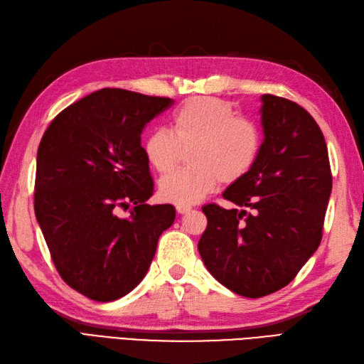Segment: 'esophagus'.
<instances>
[{
  "label": "esophagus",
  "mask_w": 364,
  "mask_h": 364,
  "mask_svg": "<svg viewBox=\"0 0 364 364\" xmlns=\"http://www.w3.org/2000/svg\"><path fill=\"white\" fill-rule=\"evenodd\" d=\"M191 210H192L191 206H181V204H178V206H176V212L181 213V215H184V213H189Z\"/></svg>",
  "instance_id": "obj_1"
}]
</instances>
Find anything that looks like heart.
I'll return each mask as SVG.
<instances>
[{"label": "heart", "mask_w": 364, "mask_h": 364, "mask_svg": "<svg viewBox=\"0 0 364 364\" xmlns=\"http://www.w3.org/2000/svg\"><path fill=\"white\" fill-rule=\"evenodd\" d=\"M188 151L192 169L166 176L158 188L164 201L181 206L203 200L220 181L246 176L262 151V130L252 119L237 117L228 101L193 97L173 112L169 132L152 130L143 139V154L158 173L172 172Z\"/></svg>", "instance_id": "b5f03b06"}]
</instances>
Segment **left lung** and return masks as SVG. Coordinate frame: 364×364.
<instances>
[{"label": "left lung", "instance_id": "left-lung-1", "mask_svg": "<svg viewBox=\"0 0 364 364\" xmlns=\"http://www.w3.org/2000/svg\"><path fill=\"white\" fill-rule=\"evenodd\" d=\"M259 100L258 160L223 192L235 208L203 206L208 228L198 241L212 277L247 298L279 291L314 255L332 192L328 146L309 112L267 93Z\"/></svg>", "mask_w": 364, "mask_h": 364}]
</instances>
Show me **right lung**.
<instances>
[{"label": "right lung", "instance_id": "obj_1", "mask_svg": "<svg viewBox=\"0 0 364 364\" xmlns=\"http://www.w3.org/2000/svg\"><path fill=\"white\" fill-rule=\"evenodd\" d=\"M173 100L101 89L55 117L36 154L35 215L61 278L95 301L141 283L172 204H149L141 134ZM123 210L128 215H120Z\"/></svg>", "mask_w": 364, "mask_h": 364}]
</instances>
